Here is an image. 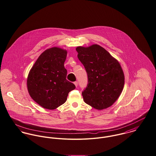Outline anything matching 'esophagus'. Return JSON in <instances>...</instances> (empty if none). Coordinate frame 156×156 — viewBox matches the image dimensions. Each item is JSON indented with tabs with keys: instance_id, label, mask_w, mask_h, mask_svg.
Wrapping results in <instances>:
<instances>
[{
	"instance_id": "obj_1",
	"label": "esophagus",
	"mask_w": 156,
	"mask_h": 156,
	"mask_svg": "<svg viewBox=\"0 0 156 156\" xmlns=\"http://www.w3.org/2000/svg\"><path fill=\"white\" fill-rule=\"evenodd\" d=\"M74 84L75 85L76 87H77V86H78V82H74Z\"/></svg>"
}]
</instances>
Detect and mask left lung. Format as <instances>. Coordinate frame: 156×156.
Segmentation results:
<instances>
[{
    "mask_svg": "<svg viewBox=\"0 0 156 156\" xmlns=\"http://www.w3.org/2000/svg\"><path fill=\"white\" fill-rule=\"evenodd\" d=\"M76 49L87 74L88 83L82 92L85 103L98 110L110 107L120 97L125 84L119 62L97 44Z\"/></svg>",
    "mask_w": 156,
    "mask_h": 156,
    "instance_id": "left-lung-1",
    "label": "left lung"
}]
</instances>
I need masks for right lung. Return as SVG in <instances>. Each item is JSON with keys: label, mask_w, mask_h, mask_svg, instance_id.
<instances>
[{"label": "right lung", "mask_w": 156, "mask_h": 156, "mask_svg": "<svg viewBox=\"0 0 156 156\" xmlns=\"http://www.w3.org/2000/svg\"><path fill=\"white\" fill-rule=\"evenodd\" d=\"M67 51L59 47L45 50L29 71L27 86L31 98L42 107L55 110L67 101L76 88L68 81L64 64Z\"/></svg>", "instance_id": "obj_1"}]
</instances>
